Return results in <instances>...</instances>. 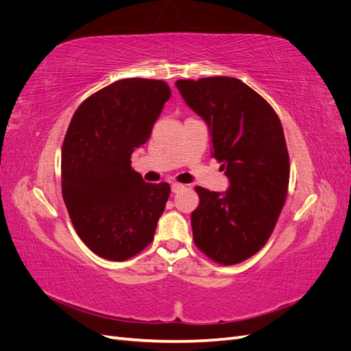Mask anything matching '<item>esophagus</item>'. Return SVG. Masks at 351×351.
Listing matches in <instances>:
<instances>
[{"instance_id":"obj_1","label":"esophagus","mask_w":351,"mask_h":351,"mask_svg":"<svg viewBox=\"0 0 351 351\" xmlns=\"http://www.w3.org/2000/svg\"><path fill=\"white\" fill-rule=\"evenodd\" d=\"M184 187H186L184 184H180V183H173V184H171V192H173V193H178V192H182V190H183Z\"/></svg>"}]
</instances>
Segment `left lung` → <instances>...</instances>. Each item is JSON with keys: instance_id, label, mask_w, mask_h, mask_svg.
<instances>
[{"instance_id": "obj_1", "label": "left lung", "mask_w": 351, "mask_h": 351, "mask_svg": "<svg viewBox=\"0 0 351 351\" xmlns=\"http://www.w3.org/2000/svg\"><path fill=\"white\" fill-rule=\"evenodd\" d=\"M176 86L208 124L210 154L230 180L224 193L195 187V244L221 265L240 263L268 241L289 190L281 121L259 93L234 77L177 80Z\"/></svg>"}]
</instances>
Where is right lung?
Returning a JSON list of instances; mask_svg holds the SVG:
<instances>
[{
  "mask_svg": "<svg viewBox=\"0 0 351 351\" xmlns=\"http://www.w3.org/2000/svg\"><path fill=\"white\" fill-rule=\"evenodd\" d=\"M171 97L164 80H117L74 112L61 152V190L74 230L98 256L125 261L154 240L168 183L143 182L132 154Z\"/></svg>",
  "mask_w": 351,
  "mask_h": 351,
  "instance_id": "obj_1",
  "label": "right lung"
}]
</instances>
